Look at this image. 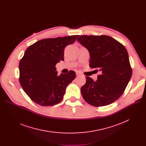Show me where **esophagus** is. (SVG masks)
<instances>
[{
  "label": "esophagus",
  "instance_id": "obj_1",
  "mask_svg": "<svg viewBox=\"0 0 146 146\" xmlns=\"http://www.w3.org/2000/svg\"><path fill=\"white\" fill-rule=\"evenodd\" d=\"M76 75H77V76H81V73L80 72H78V71H76Z\"/></svg>",
  "mask_w": 146,
  "mask_h": 146
}]
</instances>
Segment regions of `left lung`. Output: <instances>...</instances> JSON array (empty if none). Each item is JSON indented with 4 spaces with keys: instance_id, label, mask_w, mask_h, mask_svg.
<instances>
[{
    "instance_id": "obj_1",
    "label": "left lung",
    "mask_w": 146,
    "mask_h": 146,
    "mask_svg": "<svg viewBox=\"0 0 146 146\" xmlns=\"http://www.w3.org/2000/svg\"><path fill=\"white\" fill-rule=\"evenodd\" d=\"M77 40L90 52V68L100 73L95 81L86 77V83L81 88L83 98L95 107L110 105L122 95L132 76L126 48L106 35H78Z\"/></svg>"
}]
</instances>
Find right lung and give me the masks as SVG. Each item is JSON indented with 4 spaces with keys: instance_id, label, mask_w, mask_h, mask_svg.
<instances>
[{
    "instance_id": "add662e5",
    "label": "right lung",
    "mask_w": 146,
    "mask_h": 146,
    "mask_svg": "<svg viewBox=\"0 0 146 146\" xmlns=\"http://www.w3.org/2000/svg\"><path fill=\"white\" fill-rule=\"evenodd\" d=\"M77 35L45 38L30 46L19 64V82L25 92L43 106H54L63 99L66 87L76 78L75 72L58 74L55 65L64 60L65 48Z\"/></svg>"
}]
</instances>
